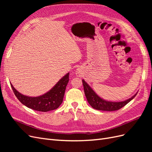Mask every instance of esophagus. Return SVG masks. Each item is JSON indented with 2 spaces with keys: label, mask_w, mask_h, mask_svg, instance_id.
<instances>
[{
  "label": "esophagus",
  "mask_w": 152,
  "mask_h": 152,
  "mask_svg": "<svg viewBox=\"0 0 152 152\" xmlns=\"http://www.w3.org/2000/svg\"><path fill=\"white\" fill-rule=\"evenodd\" d=\"M75 74L76 76L79 77H82V75H83V72H82V70L81 68H77L76 71H75Z\"/></svg>",
  "instance_id": "esophagus-1"
}]
</instances>
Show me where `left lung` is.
<instances>
[{
  "label": "left lung",
  "instance_id": "left-lung-1",
  "mask_svg": "<svg viewBox=\"0 0 152 152\" xmlns=\"http://www.w3.org/2000/svg\"><path fill=\"white\" fill-rule=\"evenodd\" d=\"M82 84L84 86V93L87 102L93 108L98 110H103V111L110 112L121 109L129 102H130L132 99H134L137 93H136L131 98L122 102H110L99 97L84 79L82 80Z\"/></svg>",
  "mask_w": 152,
  "mask_h": 152
}]
</instances>
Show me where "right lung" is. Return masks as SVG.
Segmentation results:
<instances>
[{
    "mask_svg": "<svg viewBox=\"0 0 152 152\" xmlns=\"http://www.w3.org/2000/svg\"><path fill=\"white\" fill-rule=\"evenodd\" d=\"M69 81V73L63 76L46 93L37 97L21 94L11 84L12 91L18 100L29 108L46 112L57 109L63 102L66 87Z\"/></svg>",
    "mask_w": 152,
    "mask_h": 152,
    "instance_id": "right-lung-1",
    "label": "right lung"
}]
</instances>
